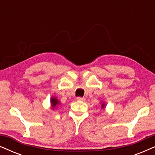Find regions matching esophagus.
Wrapping results in <instances>:
<instances>
[{
	"label": "esophagus",
	"mask_w": 155,
	"mask_h": 155,
	"mask_svg": "<svg viewBox=\"0 0 155 155\" xmlns=\"http://www.w3.org/2000/svg\"><path fill=\"white\" fill-rule=\"evenodd\" d=\"M77 100L80 101H85V98H84V97H77Z\"/></svg>",
	"instance_id": "obj_1"
}]
</instances>
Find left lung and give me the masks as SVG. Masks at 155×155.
<instances>
[{"mask_svg": "<svg viewBox=\"0 0 155 155\" xmlns=\"http://www.w3.org/2000/svg\"><path fill=\"white\" fill-rule=\"evenodd\" d=\"M104 107V104L103 106H102V107Z\"/></svg>", "mask_w": 155, "mask_h": 155, "instance_id": "left-lung-1", "label": "left lung"}]
</instances>
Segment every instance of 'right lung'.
<instances>
[{
  "label": "right lung",
  "instance_id": "add662e5",
  "mask_svg": "<svg viewBox=\"0 0 155 155\" xmlns=\"http://www.w3.org/2000/svg\"><path fill=\"white\" fill-rule=\"evenodd\" d=\"M58 104V101L57 100V99L56 98H52L51 99V105H52V107L54 108Z\"/></svg>",
  "mask_w": 155,
  "mask_h": 155
}]
</instances>
